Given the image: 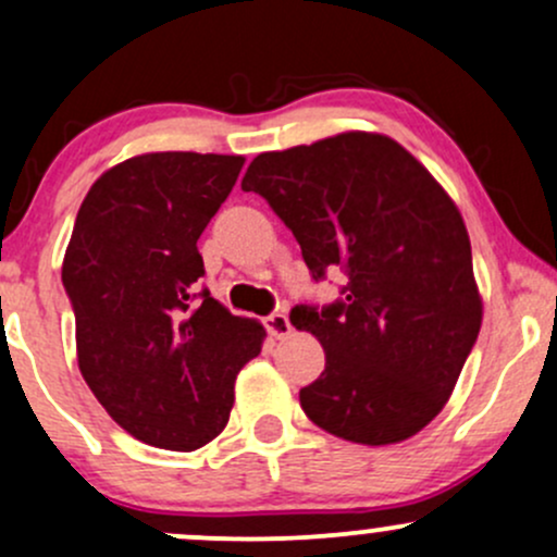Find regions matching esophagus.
<instances>
[{
  "instance_id": "1",
  "label": "esophagus",
  "mask_w": 557,
  "mask_h": 557,
  "mask_svg": "<svg viewBox=\"0 0 557 557\" xmlns=\"http://www.w3.org/2000/svg\"><path fill=\"white\" fill-rule=\"evenodd\" d=\"M263 325H267L269 336L274 338H288L290 333H294V325H290L288 314L285 312H272L267 320H263Z\"/></svg>"
}]
</instances>
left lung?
<instances>
[{"mask_svg":"<svg viewBox=\"0 0 557 557\" xmlns=\"http://www.w3.org/2000/svg\"><path fill=\"white\" fill-rule=\"evenodd\" d=\"M243 189L294 232L314 280L347 274L342 301L290 312L325 349V371L298 392L304 413L362 446L424 430L483 323L470 234L448 191L397 140L366 131L263 151Z\"/></svg>","mask_w":557,"mask_h":557,"instance_id":"obj_1","label":"left lung"}]
</instances>
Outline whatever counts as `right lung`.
Listing matches in <instances>:
<instances>
[{"label":"right lung","mask_w":557,"mask_h":557,"mask_svg":"<svg viewBox=\"0 0 557 557\" xmlns=\"http://www.w3.org/2000/svg\"><path fill=\"white\" fill-rule=\"evenodd\" d=\"M239 154L151 151L109 168L79 205L61 280L92 395L146 446L195 450L221 435L239 368L267 331L197 280V239L230 197Z\"/></svg>","instance_id":"right-lung-1"}]
</instances>
